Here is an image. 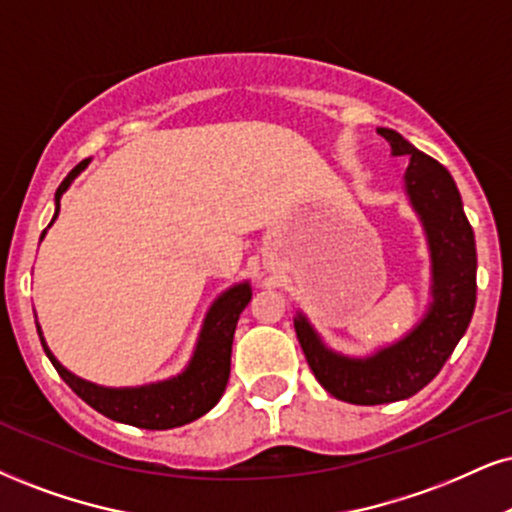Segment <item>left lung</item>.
Listing matches in <instances>:
<instances>
[{"instance_id":"left-lung-1","label":"left lung","mask_w":512,"mask_h":512,"mask_svg":"<svg viewBox=\"0 0 512 512\" xmlns=\"http://www.w3.org/2000/svg\"><path fill=\"white\" fill-rule=\"evenodd\" d=\"M377 132L389 142L391 156H408L403 189L430 251V306L413 330L370 356L334 351L304 313L294 318L296 337L315 380L334 399L356 406L401 401L427 387L468 330L477 299L475 235L451 173L396 130Z\"/></svg>"}]
</instances>
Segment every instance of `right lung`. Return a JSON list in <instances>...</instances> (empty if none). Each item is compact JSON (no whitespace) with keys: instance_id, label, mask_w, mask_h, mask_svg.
Segmentation results:
<instances>
[{"instance_id":"add662e5","label":"right lung","mask_w":512,"mask_h":512,"mask_svg":"<svg viewBox=\"0 0 512 512\" xmlns=\"http://www.w3.org/2000/svg\"><path fill=\"white\" fill-rule=\"evenodd\" d=\"M90 159L78 163L68 178L61 182L56 189V211L49 227L54 225L59 216L61 197L71 182L78 178L82 170L87 168ZM47 227V230H49ZM42 232V237L47 235ZM251 301V285L249 282H237L230 289L213 301L208 308L204 325H201L197 346H194L192 358L185 365V370L178 372L168 380L142 384V387H104V384H94L73 375L71 370L63 368L56 361V356L49 349L42 337V327L37 323V334H40L42 349L47 358L52 361L61 380L80 396L87 406H92L97 413L106 418L123 422V425L142 427V430H173V427L187 425V422L201 418L208 413L223 396L227 387V377H230V356H232V339H235V327L239 313L244 311L246 304Z\"/></svg>"}]
</instances>
